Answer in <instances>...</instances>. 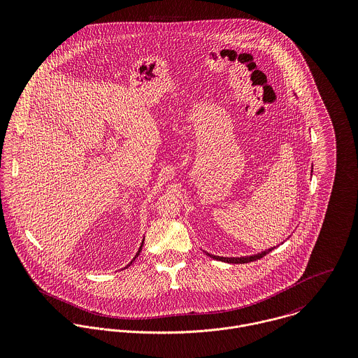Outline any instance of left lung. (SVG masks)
I'll return each mask as SVG.
<instances>
[{"label": "left lung", "mask_w": 358, "mask_h": 358, "mask_svg": "<svg viewBox=\"0 0 358 358\" xmlns=\"http://www.w3.org/2000/svg\"><path fill=\"white\" fill-rule=\"evenodd\" d=\"M311 172H313V171H311ZM274 248H275V247L268 248V250H266V251H262V252H259L257 255L243 256V257H223V256L210 255V254H208V252H205V254L208 256H210V257H213V259H216V260H222V262H226V263H248V262H254V260H257V259L267 255V254L271 252Z\"/></svg>", "instance_id": "1"}]
</instances>
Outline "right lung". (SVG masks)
Wrapping results in <instances>:
<instances>
[{
  "mask_svg": "<svg viewBox=\"0 0 358 358\" xmlns=\"http://www.w3.org/2000/svg\"><path fill=\"white\" fill-rule=\"evenodd\" d=\"M143 240H145V238H143ZM142 247H143V243H142V245H141V248H139V251H138V254H136V256H135V257H134V260H135V259H136V257H138V256H139V254H141V251H142ZM134 260H132V262H134ZM132 262H131V263H132ZM131 263H129V264H128V266H131ZM128 266H127V267H128Z\"/></svg>",
  "mask_w": 358,
  "mask_h": 358,
  "instance_id": "add662e5",
  "label": "right lung"
}]
</instances>
